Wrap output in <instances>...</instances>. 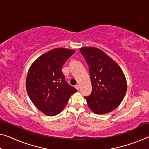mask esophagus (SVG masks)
Here are the masks:
<instances>
[{
    "mask_svg": "<svg viewBox=\"0 0 149 149\" xmlns=\"http://www.w3.org/2000/svg\"><path fill=\"white\" fill-rule=\"evenodd\" d=\"M75 88H76L77 90H79V86L78 85V84H77V85H75Z\"/></svg>",
    "mask_w": 149,
    "mask_h": 149,
    "instance_id": "esophagus-1",
    "label": "esophagus"
}]
</instances>
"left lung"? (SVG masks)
<instances>
[{
    "label": "left lung",
    "mask_w": 149,
    "mask_h": 149,
    "mask_svg": "<svg viewBox=\"0 0 149 149\" xmlns=\"http://www.w3.org/2000/svg\"><path fill=\"white\" fill-rule=\"evenodd\" d=\"M89 66L92 90L85 96L89 108L95 114L114 110L125 96L127 84L120 67L103 51L96 47L79 49Z\"/></svg>",
    "instance_id": "1"
}]
</instances>
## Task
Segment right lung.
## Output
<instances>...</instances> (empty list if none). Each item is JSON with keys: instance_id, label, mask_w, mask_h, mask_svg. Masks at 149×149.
Instances as JSON below:
<instances>
[{"instance_id": "right-lung-1", "label": "right lung", "mask_w": 149, "mask_h": 149, "mask_svg": "<svg viewBox=\"0 0 149 149\" xmlns=\"http://www.w3.org/2000/svg\"><path fill=\"white\" fill-rule=\"evenodd\" d=\"M74 50L55 48L38 57L28 71L26 89L34 105L47 116L60 113L77 90L65 80L61 68Z\"/></svg>"}]
</instances>
